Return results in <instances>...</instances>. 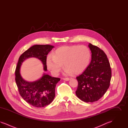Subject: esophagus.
Masks as SVG:
<instances>
[{
	"label": "esophagus",
	"instance_id": "34e87169",
	"mask_svg": "<svg viewBox=\"0 0 128 128\" xmlns=\"http://www.w3.org/2000/svg\"><path fill=\"white\" fill-rule=\"evenodd\" d=\"M72 78H63V79L65 80H70Z\"/></svg>",
	"mask_w": 128,
	"mask_h": 128
}]
</instances>
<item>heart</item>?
<instances>
[{"label": "heart", "mask_w": 128, "mask_h": 128, "mask_svg": "<svg viewBox=\"0 0 128 128\" xmlns=\"http://www.w3.org/2000/svg\"><path fill=\"white\" fill-rule=\"evenodd\" d=\"M91 57L89 48L86 46H64L57 49L52 56L46 58L48 68L54 75L61 70L62 64L66 74H78L84 71Z\"/></svg>", "instance_id": "obj_1"}]
</instances>
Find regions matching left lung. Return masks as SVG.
I'll return each instance as SVG.
<instances>
[{
    "mask_svg": "<svg viewBox=\"0 0 128 128\" xmlns=\"http://www.w3.org/2000/svg\"><path fill=\"white\" fill-rule=\"evenodd\" d=\"M91 51L90 64L85 71L77 77L78 86L76 94L85 102L98 100L110 87L111 70L106 54L98 47L89 43Z\"/></svg>",
    "mask_w": 128,
    "mask_h": 128,
    "instance_id": "8db88e82",
    "label": "left lung"
}]
</instances>
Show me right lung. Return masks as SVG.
<instances>
[{"instance_id": "right-lung-1", "label": "right lung", "mask_w": 128, "mask_h": 128, "mask_svg": "<svg viewBox=\"0 0 128 128\" xmlns=\"http://www.w3.org/2000/svg\"><path fill=\"white\" fill-rule=\"evenodd\" d=\"M54 48L49 44H36L25 51L18 58L15 70V81L18 91L25 101L34 107H44L53 101L55 96L56 86L60 79L44 73L39 79L29 82L22 78L20 68L26 59L36 58L42 62L44 70L47 71L46 56Z\"/></svg>"}]
</instances>
